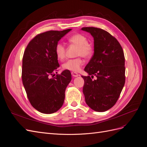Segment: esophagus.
<instances>
[{
  "label": "esophagus",
  "mask_w": 147,
  "mask_h": 147,
  "mask_svg": "<svg viewBox=\"0 0 147 147\" xmlns=\"http://www.w3.org/2000/svg\"><path fill=\"white\" fill-rule=\"evenodd\" d=\"M71 74H72V77H78V75H79L77 73H76V72H71Z\"/></svg>",
  "instance_id": "obj_1"
}]
</instances>
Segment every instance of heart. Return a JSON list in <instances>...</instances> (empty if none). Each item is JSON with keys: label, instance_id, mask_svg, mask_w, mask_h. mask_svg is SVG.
Instances as JSON below:
<instances>
[{"label": "heart", "instance_id": "1", "mask_svg": "<svg viewBox=\"0 0 147 147\" xmlns=\"http://www.w3.org/2000/svg\"><path fill=\"white\" fill-rule=\"evenodd\" d=\"M69 42L78 47L77 56H82L84 58H88L92 55V46L88 43V40L84 35L77 34H75L68 38ZM55 53L57 58L59 60H63L65 56V48L62 43H57L55 47ZM83 61L80 57L75 59H71L66 61L62 67L64 70L77 72L80 70Z\"/></svg>", "mask_w": 147, "mask_h": 147}]
</instances>
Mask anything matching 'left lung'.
I'll use <instances>...</instances> for the list:
<instances>
[{
	"mask_svg": "<svg viewBox=\"0 0 147 147\" xmlns=\"http://www.w3.org/2000/svg\"><path fill=\"white\" fill-rule=\"evenodd\" d=\"M94 38V55L84 68L88 76H82L86 104L96 112H105L116 104L125 83V58L116 38L94 27L82 28ZM92 77H91L90 76ZM94 76L96 80H92Z\"/></svg>",
	"mask_w": 147,
	"mask_h": 147,
	"instance_id": "obj_1",
	"label": "left lung"
}]
</instances>
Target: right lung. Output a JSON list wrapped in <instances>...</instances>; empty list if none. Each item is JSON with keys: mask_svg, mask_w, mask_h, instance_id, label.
I'll list each match as a JSON object with an SVG mask.
<instances>
[{"mask_svg": "<svg viewBox=\"0 0 147 147\" xmlns=\"http://www.w3.org/2000/svg\"><path fill=\"white\" fill-rule=\"evenodd\" d=\"M70 30L39 34L31 40L24 51L22 80L30 104L41 113H55L64 104L65 89L72 76L69 70H65L54 77L59 67L55 47Z\"/></svg>", "mask_w": 147, "mask_h": 147, "instance_id": "obj_1", "label": "right lung"}]
</instances>
